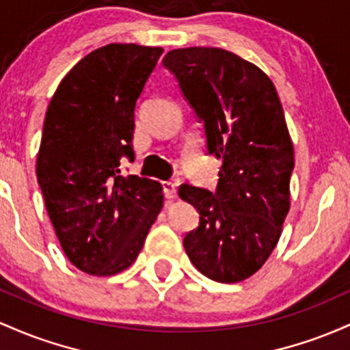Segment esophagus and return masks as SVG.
I'll use <instances>...</instances> for the list:
<instances>
[{
    "instance_id": "obj_1",
    "label": "esophagus",
    "mask_w": 350,
    "mask_h": 350,
    "mask_svg": "<svg viewBox=\"0 0 350 350\" xmlns=\"http://www.w3.org/2000/svg\"><path fill=\"white\" fill-rule=\"evenodd\" d=\"M162 188H163V195L165 198L172 200L176 196V185L174 182H162Z\"/></svg>"
}]
</instances>
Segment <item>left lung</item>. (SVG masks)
<instances>
[{
  "mask_svg": "<svg viewBox=\"0 0 350 350\" xmlns=\"http://www.w3.org/2000/svg\"><path fill=\"white\" fill-rule=\"evenodd\" d=\"M162 64L203 122L208 155L223 162L215 191L178 188L200 215L183 246L206 278L239 282L268 260L289 211L294 150L280 97L260 68L225 49H174Z\"/></svg>",
  "mask_w": 350,
  "mask_h": 350,
  "instance_id": "left-lung-1",
  "label": "left lung"
}]
</instances>
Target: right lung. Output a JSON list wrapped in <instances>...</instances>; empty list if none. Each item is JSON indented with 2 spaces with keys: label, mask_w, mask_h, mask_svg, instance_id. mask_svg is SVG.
<instances>
[{
  "label": "right lung",
  "mask_w": 350,
  "mask_h": 350,
  "mask_svg": "<svg viewBox=\"0 0 350 350\" xmlns=\"http://www.w3.org/2000/svg\"><path fill=\"white\" fill-rule=\"evenodd\" d=\"M162 48L102 46L61 81L46 112L36 175L61 248L76 268L112 276L139 256L163 205L162 185L124 176L135 104Z\"/></svg>",
  "instance_id": "obj_1"
}]
</instances>
